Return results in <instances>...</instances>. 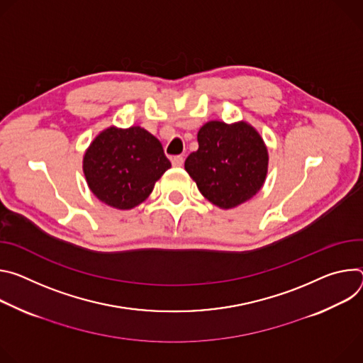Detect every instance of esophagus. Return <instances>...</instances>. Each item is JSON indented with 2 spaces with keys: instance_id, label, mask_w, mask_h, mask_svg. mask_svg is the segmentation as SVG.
<instances>
[{
  "instance_id": "esophagus-1",
  "label": "esophagus",
  "mask_w": 363,
  "mask_h": 363,
  "mask_svg": "<svg viewBox=\"0 0 363 363\" xmlns=\"http://www.w3.org/2000/svg\"><path fill=\"white\" fill-rule=\"evenodd\" d=\"M183 163H184V158H183L182 155H174V157H172V164H173V167H182Z\"/></svg>"
}]
</instances>
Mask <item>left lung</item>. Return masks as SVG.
<instances>
[{
	"label": "left lung",
	"instance_id": "left-lung-1",
	"mask_svg": "<svg viewBox=\"0 0 363 363\" xmlns=\"http://www.w3.org/2000/svg\"><path fill=\"white\" fill-rule=\"evenodd\" d=\"M199 148L184 169L209 202L230 209L255 196L268 170V151L247 123L228 125L211 121L197 133Z\"/></svg>",
	"mask_w": 363,
	"mask_h": 363
}]
</instances>
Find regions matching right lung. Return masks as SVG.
Here are the masks:
<instances>
[{
	"mask_svg": "<svg viewBox=\"0 0 363 363\" xmlns=\"http://www.w3.org/2000/svg\"><path fill=\"white\" fill-rule=\"evenodd\" d=\"M170 167L161 143L140 127L102 131L84 157V173L92 193L123 211L144 202Z\"/></svg>",
	"mask_w": 363,
	"mask_h": 363,
	"instance_id": "obj_1",
	"label": "right lung"
}]
</instances>
